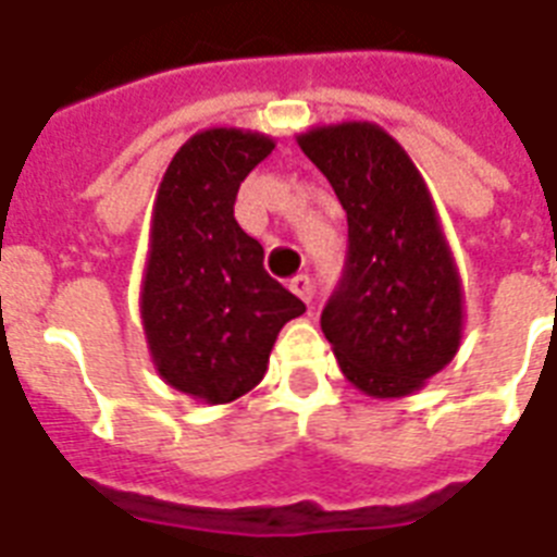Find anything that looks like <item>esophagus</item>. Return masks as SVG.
Instances as JSON below:
<instances>
[{
    "label": "esophagus",
    "mask_w": 557,
    "mask_h": 557,
    "mask_svg": "<svg viewBox=\"0 0 557 557\" xmlns=\"http://www.w3.org/2000/svg\"><path fill=\"white\" fill-rule=\"evenodd\" d=\"M289 289L298 295L304 304H312V280L307 274H298V277L289 280Z\"/></svg>",
    "instance_id": "obj_1"
}]
</instances>
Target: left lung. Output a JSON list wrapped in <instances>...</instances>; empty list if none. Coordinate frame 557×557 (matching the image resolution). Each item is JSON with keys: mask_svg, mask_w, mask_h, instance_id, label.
Wrapping results in <instances>:
<instances>
[{"mask_svg": "<svg viewBox=\"0 0 557 557\" xmlns=\"http://www.w3.org/2000/svg\"><path fill=\"white\" fill-rule=\"evenodd\" d=\"M298 144L348 215L345 274L321 331L360 393L413 395L463 339V286L425 180L377 123L312 126Z\"/></svg>", "mask_w": 557, "mask_h": 557, "instance_id": "8db88e82", "label": "left lung"}]
</instances>
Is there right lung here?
<instances>
[{"label": "right lung", "instance_id": "obj_1", "mask_svg": "<svg viewBox=\"0 0 557 557\" xmlns=\"http://www.w3.org/2000/svg\"><path fill=\"white\" fill-rule=\"evenodd\" d=\"M274 150L253 129L212 126L168 164L150 221L141 324L168 386L206 405L250 393L280 327L307 310L262 265L265 250L233 215L238 185Z\"/></svg>", "mask_w": 557, "mask_h": 557}]
</instances>
